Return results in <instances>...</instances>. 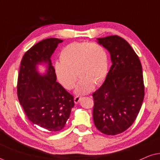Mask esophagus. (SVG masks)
Here are the masks:
<instances>
[{
  "label": "esophagus",
  "mask_w": 160,
  "mask_h": 160,
  "mask_svg": "<svg viewBox=\"0 0 160 160\" xmlns=\"http://www.w3.org/2000/svg\"><path fill=\"white\" fill-rule=\"evenodd\" d=\"M80 100L81 97H79V96H76V97L74 98V102H75V103H78V102H80Z\"/></svg>",
  "instance_id": "esophagus-1"
}]
</instances>
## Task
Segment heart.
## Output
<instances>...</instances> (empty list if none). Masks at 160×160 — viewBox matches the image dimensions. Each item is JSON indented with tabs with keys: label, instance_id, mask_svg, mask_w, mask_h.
<instances>
[{
	"label": "heart",
	"instance_id": "obj_1",
	"mask_svg": "<svg viewBox=\"0 0 160 160\" xmlns=\"http://www.w3.org/2000/svg\"><path fill=\"white\" fill-rule=\"evenodd\" d=\"M60 60L54 66L57 78L70 90L75 87L77 72L81 78L75 93L78 95L89 93L94 84H101L108 73V54L105 48L97 43H70L61 51Z\"/></svg>",
	"mask_w": 160,
	"mask_h": 160
}]
</instances>
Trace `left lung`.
<instances>
[{"mask_svg":"<svg viewBox=\"0 0 160 160\" xmlns=\"http://www.w3.org/2000/svg\"><path fill=\"white\" fill-rule=\"evenodd\" d=\"M112 62L101 87L93 93L94 123L103 134L123 132L135 122L144 98L142 65L131 46L118 36L97 38Z\"/></svg>","mask_w":160,"mask_h":160,"instance_id":"left-lung-1","label":"left lung"}]
</instances>
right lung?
I'll return each mask as SVG.
<instances>
[{
	"label": "right lung",
	"mask_w": 160,
	"mask_h": 160,
	"mask_svg": "<svg viewBox=\"0 0 160 160\" xmlns=\"http://www.w3.org/2000/svg\"><path fill=\"white\" fill-rule=\"evenodd\" d=\"M62 40L49 38L37 43L24 54L19 68L17 95L26 116L32 123L47 132L64 128L74 106L73 97L56 82L51 57ZM46 64L41 74L38 64Z\"/></svg>",
	"instance_id": "obj_1"
}]
</instances>
